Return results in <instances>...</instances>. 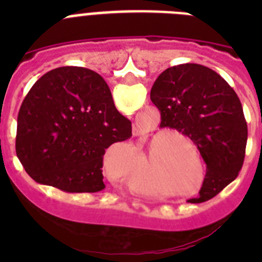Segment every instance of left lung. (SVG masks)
I'll return each instance as SVG.
<instances>
[{
	"mask_svg": "<svg viewBox=\"0 0 262 262\" xmlns=\"http://www.w3.org/2000/svg\"><path fill=\"white\" fill-rule=\"evenodd\" d=\"M151 100L160 111V127L189 136L207 164L200 194L187 201L213 199L238 177L245 160L248 123L235 91L209 68L182 63L160 73Z\"/></svg>",
	"mask_w": 262,
	"mask_h": 262,
	"instance_id": "1",
	"label": "left lung"
}]
</instances>
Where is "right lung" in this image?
Masks as SVG:
<instances>
[{"label": "right lung", "mask_w": 262, "mask_h": 262, "mask_svg": "<svg viewBox=\"0 0 262 262\" xmlns=\"http://www.w3.org/2000/svg\"><path fill=\"white\" fill-rule=\"evenodd\" d=\"M132 136V122L115 108L96 72L62 67L43 75L23 100L16 154L38 183L67 193L104 189L103 155Z\"/></svg>", "instance_id": "add662e5"}]
</instances>
